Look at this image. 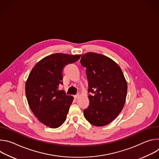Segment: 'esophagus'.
Segmentation results:
<instances>
[{
  "mask_svg": "<svg viewBox=\"0 0 159 159\" xmlns=\"http://www.w3.org/2000/svg\"><path fill=\"white\" fill-rule=\"evenodd\" d=\"M79 97H80V94H77V95L74 96V98H75V99H78Z\"/></svg>",
  "mask_w": 159,
  "mask_h": 159,
  "instance_id": "1",
  "label": "esophagus"
}]
</instances>
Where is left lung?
Wrapping results in <instances>:
<instances>
[{
	"instance_id": "left-lung-1",
	"label": "left lung",
	"mask_w": 159,
	"mask_h": 159,
	"mask_svg": "<svg viewBox=\"0 0 159 159\" xmlns=\"http://www.w3.org/2000/svg\"><path fill=\"white\" fill-rule=\"evenodd\" d=\"M81 65L86 68L89 107L84 111L91 125L103 126L119 115L126 101L127 82L120 66L111 58L94 52L82 55Z\"/></svg>"
}]
</instances>
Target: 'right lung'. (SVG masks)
<instances>
[{"instance_id":"right-lung-1","label":"right lung","mask_w":159,"mask_h":159,"mask_svg":"<svg viewBox=\"0 0 159 159\" xmlns=\"http://www.w3.org/2000/svg\"><path fill=\"white\" fill-rule=\"evenodd\" d=\"M81 55L54 53L39 60L32 69L25 85L29 106L43 125L52 128L66 120L74 98L58 87L62 84L64 66L75 62Z\"/></svg>"}]
</instances>
